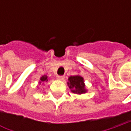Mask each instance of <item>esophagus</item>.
Listing matches in <instances>:
<instances>
[{
	"mask_svg": "<svg viewBox=\"0 0 131 131\" xmlns=\"http://www.w3.org/2000/svg\"><path fill=\"white\" fill-rule=\"evenodd\" d=\"M65 78V77L64 76H58L57 77V79H58V80H61V81H63V79Z\"/></svg>",
	"mask_w": 131,
	"mask_h": 131,
	"instance_id": "34e87169",
	"label": "esophagus"
}]
</instances>
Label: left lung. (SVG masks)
<instances>
[{
    "label": "left lung",
    "instance_id": "left-lung-1",
    "mask_svg": "<svg viewBox=\"0 0 131 131\" xmlns=\"http://www.w3.org/2000/svg\"><path fill=\"white\" fill-rule=\"evenodd\" d=\"M68 81L67 84L73 93L82 95L88 92V90L86 89V86L84 84V80L82 76L79 74L76 76H71L68 77Z\"/></svg>",
    "mask_w": 131,
    "mask_h": 131
}]
</instances>
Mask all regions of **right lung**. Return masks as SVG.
I'll list each match as a JSON object with an SVG mask.
<instances>
[{"label":"right lung","instance_id":"add662e5","mask_svg":"<svg viewBox=\"0 0 131 131\" xmlns=\"http://www.w3.org/2000/svg\"><path fill=\"white\" fill-rule=\"evenodd\" d=\"M48 81V77L47 75H43L42 76L41 78H40V80H39V82H38V84H41V83H43V82H47Z\"/></svg>","mask_w":131,"mask_h":131}]
</instances>
